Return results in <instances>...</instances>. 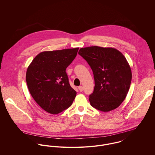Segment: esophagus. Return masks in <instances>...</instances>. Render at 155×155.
<instances>
[{
	"label": "esophagus",
	"instance_id": "esophagus-1",
	"mask_svg": "<svg viewBox=\"0 0 155 155\" xmlns=\"http://www.w3.org/2000/svg\"><path fill=\"white\" fill-rule=\"evenodd\" d=\"M78 89H79V91H81V92L83 91V87H82V86H80V87H78Z\"/></svg>",
	"mask_w": 155,
	"mask_h": 155
}]
</instances>
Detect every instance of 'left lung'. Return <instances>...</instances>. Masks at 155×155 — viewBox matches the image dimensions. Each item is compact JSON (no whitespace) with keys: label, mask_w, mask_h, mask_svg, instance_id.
<instances>
[{"label":"left lung","mask_w":155,"mask_h":155,"mask_svg":"<svg viewBox=\"0 0 155 155\" xmlns=\"http://www.w3.org/2000/svg\"><path fill=\"white\" fill-rule=\"evenodd\" d=\"M78 54L88 62L94 74L91 105L104 112L118 107L127 95L132 79L126 58L115 48L97 46L81 48Z\"/></svg>","instance_id":"8db88e82"}]
</instances>
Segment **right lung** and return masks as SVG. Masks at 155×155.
I'll use <instances>...</instances> for the list:
<instances>
[{"label": "right lung", "mask_w": 155, "mask_h": 155, "mask_svg": "<svg viewBox=\"0 0 155 155\" xmlns=\"http://www.w3.org/2000/svg\"><path fill=\"white\" fill-rule=\"evenodd\" d=\"M79 48L44 51L28 66L26 82L38 104L52 114L68 108L76 92L68 82L66 69L75 58Z\"/></svg>", "instance_id": "right-lung-1"}]
</instances>
